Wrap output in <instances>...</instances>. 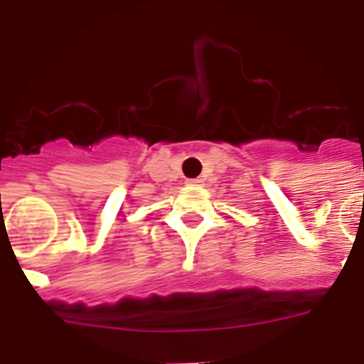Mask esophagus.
Instances as JSON below:
<instances>
[{
	"mask_svg": "<svg viewBox=\"0 0 364 364\" xmlns=\"http://www.w3.org/2000/svg\"><path fill=\"white\" fill-rule=\"evenodd\" d=\"M202 182H204V180H202V178H189L188 182H186V184H188V186H200Z\"/></svg>",
	"mask_w": 364,
	"mask_h": 364,
	"instance_id": "34e87169",
	"label": "esophagus"
}]
</instances>
